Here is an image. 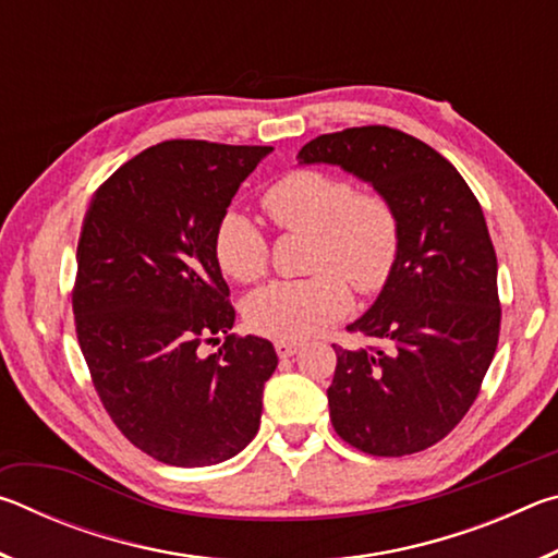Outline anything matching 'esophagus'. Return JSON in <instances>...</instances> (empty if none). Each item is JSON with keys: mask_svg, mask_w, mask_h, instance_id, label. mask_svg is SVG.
<instances>
[{"mask_svg": "<svg viewBox=\"0 0 558 558\" xmlns=\"http://www.w3.org/2000/svg\"><path fill=\"white\" fill-rule=\"evenodd\" d=\"M298 349H300L298 342H286V339H278V342H276V352H278V356H282V359L295 356Z\"/></svg>", "mask_w": 558, "mask_h": 558, "instance_id": "34e87169", "label": "esophagus"}]
</instances>
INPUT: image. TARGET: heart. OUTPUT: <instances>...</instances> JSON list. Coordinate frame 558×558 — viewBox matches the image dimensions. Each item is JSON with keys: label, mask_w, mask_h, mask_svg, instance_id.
<instances>
[{"label": "heart", "mask_w": 558, "mask_h": 558, "mask_svg": "<svg viewBox=\"0 0 558 558\" xmlns=\"http://www.w3.org/2000/svg\"><path fill=\"white\" fill-rule=\"evenodd\" d=\"M263 211L282 231L310 233L302 280H278L245 300V319L272 339H307L352 307L347 282L372 295L389 282L399 260L401 229L393 206L379 194H356L342 177L292 169L260 196ZM214 256L235 282L258 280L268 266V241L239 211H226L214 233Z\"/></svg>", "instance_id": "obj_1"}]
</instances>
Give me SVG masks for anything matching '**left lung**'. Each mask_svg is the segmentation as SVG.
<instances>
[{
  "label": "left lung",
  "mask_w": 558,
  "mask_h": 558,
  "mask_svg": "<svg viewBox=\"0 0 558 558\" xmlns=\"http://www.w3.org/2000/svg\"><path fill=\"white\" fill-rule=\"evenodd\" d=\"M298 165L344 169L399 216V260L347 325L384 349L337 347L329 418L349 446L399 458L446 438L477 399L499 337L497 256L483 209L446 157L401 130L319 135Z\"/></svg>",
  "instance_id": "8db88e82"
}]
</instances>
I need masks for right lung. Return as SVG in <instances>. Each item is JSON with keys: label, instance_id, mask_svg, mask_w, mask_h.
Wrapping results in <instances>:
<instances>
[{"label": "right lung", "instance_id": "add662e5", "mask_svg": "<svg viewBox=\"0 0 558 558\" xmlns=\"http://www.w3.org/2000/svg\"><path fill=\"white\" fill-rule=\"evenodd\" d=\"M272 147L169 140L122 165L83 219L73 315L102 405L132 446L177 468L223 462L256 438L278 366L235 313L214 233ZM227 339L219 353L201 344Z\"/></svg>", "mask_w": 558, "mask_h": 558}]
</instances>
